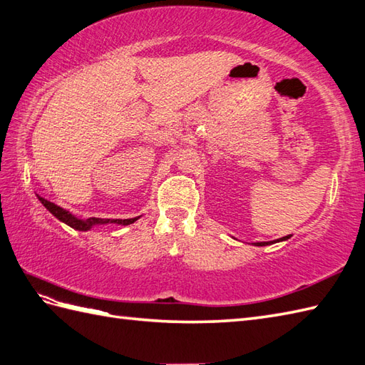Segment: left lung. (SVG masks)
Masks as SVG:
<instances>
[{"instance_id":"left-lung-1","label":"left lung","mask_w":365,"mask_h":365,"mask_svg":"<svg viewBox=\"0 0 365 365\" xmlns=\"http://www.w3.org/2000/svg\"><path fill=\"white\" fill-rule=\"evenodd\" d=\"M291 235H287V237H282L279 240H274V242H259V243H254L255 246H266V245H272L275 242H285V240H288Z\"/></svg>"}]
</instances>
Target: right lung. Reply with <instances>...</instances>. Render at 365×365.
Instances as JSON below:
<instances>
[{
	"mask_svg": "<svg viewBox=\"0 0 365 365\" xmlns=\"http://www.w3.org/2000/svg\"><path fill=\"white\" fill-rule=\"evenodd\" d=\"M38 197V195H37ZM38 200L41 201V204L44 207H46L52 215H54L57 220H60L61 223H65L68 226H71L76 230H90L91 227L94 226H101V225H108V223H114V225H122V226H128L131 223H135L136 220H139V217H135V218H127V220H110V218H86V220H80L77 218L76 215H73V213L68 212L66 209L57 206V204L51 202L48 200H44L43 197H38Z\"/></svg>",
	"mask_w": 365,
	"mask_h": 365,
	"instance_id": "obj_1",
	"label": "right lung"
}]
</instances>
